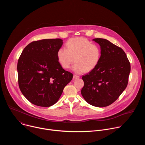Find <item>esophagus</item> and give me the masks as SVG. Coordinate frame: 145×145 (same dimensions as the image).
I'll use <instances>...</instances> for the list:
<instances>
[{
  "label": "esophagus",
  "instance_id": "1",
  "mask_svg": "<svg viewBox=\"0 0 145 145\" xmlns=\"http://www.w3.org/2000/svg\"><path fill=\"white\" fill-rule=\"evenodd\" d=\"M79 76H77V74H74L73 75V80H76V79H77V78H79Z\"/></svg>",
  "mask_w": 145,
  "mask_h": 145
}]
</instances>
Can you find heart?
<instances>
[{"mask_svg":"<svg viewBox=\"0 0 145 145\" xmlns=\"http://www.w3.org/2000/svg\"><path fill=\"white\" fill-rule=\"evenodd\" d=\"M66 48H61L57 52L58 63L64 69H68L76 62L72 70L77 73L90 72L99 64L101 50L84 37L72 38L68 40Z\"/></svg>","mask_w":145,"mask_h":145,"instance_id":"heart-1","label":"heart"}]
</instances>
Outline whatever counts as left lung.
I'll return each instance as SVG.
<instances>
[{
    "label": "left lung",
    "mask_w": 145,
    "mask_h": 145,
    "mask_svg": "<svg viewBox=\"0 0 145 145\" xmlns=\"http://www.w3.org/2000/svg\"><path fill=\"white\" fill-rule=\"evenodd\" d=\"M101 56L99 64L82 77L84 85L81 95L89 105L105 107L116 101L127 87L131 70L125 52L109 40L95 38Z\"/></svg>",
    "instance_id": "1"
}]
</instances>
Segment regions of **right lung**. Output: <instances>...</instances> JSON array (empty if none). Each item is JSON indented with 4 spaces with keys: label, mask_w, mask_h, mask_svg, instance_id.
I'll return each mask as SVG.
<instances>
[{
    "label": "right lung",
    "mask_w": 145,
    "mask_h": 145,
    "mask_svg": "<svg viewBox=\"0 0 145 145\" xmlns=\"http://www.w3.org/2000/svg\"><path fill=\"white\" fill-rule=\"evenodd\" d=\"M63 44L61 39H45L27 45L18 61L20 91L32 104L48 107L54 105L73 74L58 63L57 52Z\"/></svg>",
    "instance_id": "right-lung-1"
}]
</instances>
